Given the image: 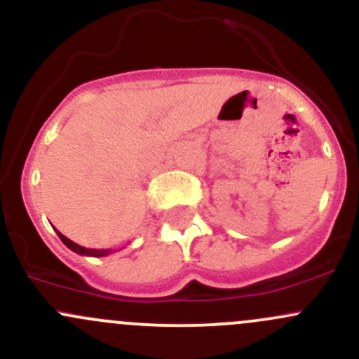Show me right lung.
I'll return each instance as SVG.
<instances>
[{"mask_svg":"<svg viewBox=\"0 0 359 359\" xmlns=\"http://www.w3.org/2000/svg\"><path fill=\"white\" fill-rule=\"evenodd\" d=\"M56 233H58V237H60V239H62V243L65 244V246L69 248V249H72V251H74V252H77V255L94 256V258H101V256H108L111 252L110 249H88V248H84V246H79V244H75L74 241H70L69 237L63 236L62 232H58V230H56Z\"/></svg>","mask_w":359,"mask_h":359,"instance_id":"add662e5","label":"right lung"}]
</instances>
